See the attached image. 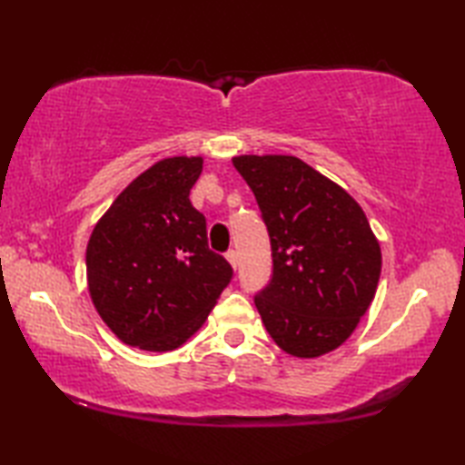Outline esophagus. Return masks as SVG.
I'll return each mask as SVG.
<instances>
[{"label":"esophagus","instance_id":"obj_1","mask_svg":"<svg viewBox=\"0 0 465 465\" xmlns=\"http://www.w3.org/2000/svg\"><path fill=\"white\" fill-rule=\"evenodd\" d=\"M225 260L232 263V268H233V270L238 268V253H235V250H230V252H227V253H225Z\"/></svg>","mask_w":465,"mask_h":465}]
</instances>
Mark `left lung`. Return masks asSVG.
Masks as SVG:
<instances>
[{
    "label": "left lung",
    "mask_w": 465,
    "mask_h": 465,
    "mask_svg": "<svg viewBox=\"0 0 465 465\" xmlns=\"http://www.w3.org/2000/svg\"><path fill=\"white\" fill-rule=\"evenodd\" d=\"M233 167L260 205L273 275L255 293L265 330L295 358L350 338L378 290L381 252L353 197L293 155H240Z\"/></svg>",
    "instance_id": "8db88e82"
}]
</instances>
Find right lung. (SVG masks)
Wrapping results in <instances>:
<instances>
[{"label":"right lung","instance_id":"right-lung-1","mask_svg":"<svg viewBox=\"0 0 465 465\" xmlns=\"http://www.w3.org/2000/svg\"><path fill=\"white\" fill-rule=\"evenodd\" d=\"M202 157H167L125 187L87 243V285L97 313L124 343L172 351L202 328L233 278L207 245L190 202Z\"/></svg>","mask_w":465,"mask_h":465}]
</instances>
